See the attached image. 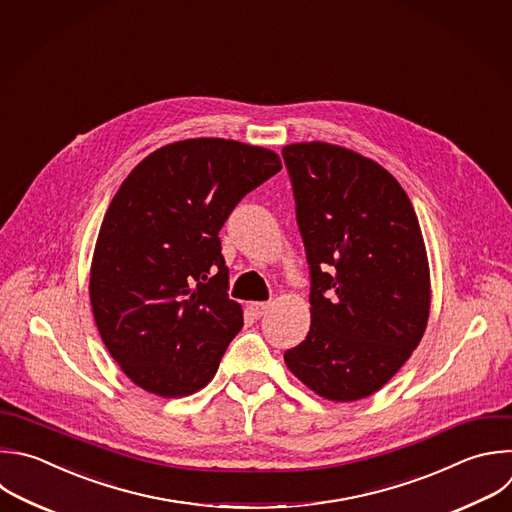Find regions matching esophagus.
Wrapping results in <instances>:
<instances>
[{"label": "esophagus", "instance_id": "esophagus-1", "mask_svg": "<svg viewBox=\"0 0 512 512\" xmlns=\"http://www.w3.org/2000/svg\"><path fill=\"white\" fill-rule=\"evenodd\" d=\"M267 309H269V303H265V301H255V303H249V311H251V315H253L255 319L263 317V315L267 313Z\"/></svg>", "mask_w": 512, "mask_h": 512}]
</instances>
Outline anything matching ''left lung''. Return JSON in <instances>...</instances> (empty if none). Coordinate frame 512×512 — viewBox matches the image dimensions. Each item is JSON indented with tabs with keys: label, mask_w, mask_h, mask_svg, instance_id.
Returning a JSON list of instances; mask_svg holds the SVG:
<instances>
[{
	"label": "left lung",
	"mask_w": 512,
	"mask_h": 512,
	"mask_svg": "<svg viewBox=\"0 0 512 512\" xmlns=\"http://www.w3.org/2000/svg\"><path fill=\"white\" fill-rule=\"evenodd\" d=\"M281 154L311 277V327L285 364L321 398H368L406 364L428 323L418 217L388 170L358 152L301 142Z\"/></svg>",
	"instance_id": "8db88e82"
}]
</instances>
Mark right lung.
I'll list each match as a JSON object with an SVG mask.
<instances>
[{
    "instance_id": "right-lung-1",
    "label": "right lung",
    "mask_w": 512,
    "mask_h": 512,
    "mask_svg": "<svg viewBox=\"0 0 512 512\" xmlns=\"http://www.w3.org/2000/svg\"><path fill=\"white\" fill-rule=\"evenodd\" d=\"M281 170L275 152L191 138L148 154L114 195L94 249L90 301L104 346L142 390L189 396L243 327L219 231Z\"/></svg>"
}]
</instances>
